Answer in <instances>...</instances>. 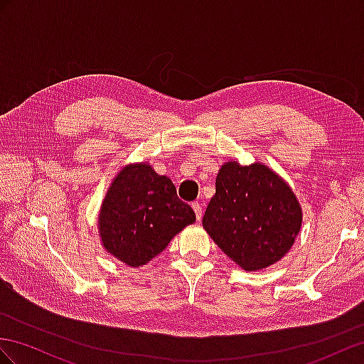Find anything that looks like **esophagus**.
Instances as JSON below:
<instances>
[{"label":"esophagus","instance_id":"obj_1","mask_svg":"<svg viewBox=\"0 0 364 364\" xmlns=\"http://www.w3.org/2000/svg\"><path fill=\"white\" fill-rule=\"evenodd\" d=\"M192 209L195 210V215H197V220L200 221V220H201V217H203V209H201V204H200L198 201L192 203Z\"/></svg>","mask_w":364,"mask_h":364}]
</instances>
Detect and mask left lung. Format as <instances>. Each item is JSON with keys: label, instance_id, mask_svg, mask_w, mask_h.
<instances>
[{"label": "left lung", "instance_id": "left-lung-1", "mask_svg": "<svg viewBox=\"0 0 364 364\" xmlns=\"http://www.w3.org/2000/svg\"><path fill=\"white\" fill-rule=\"evenodd\" d=\"M303 223L296 195L263 163L226 161L203 228L232 262L247 272L279 262L295 243Z\"/></svg>", "mask_w": 364, "mask_h": 364}]
</instances>
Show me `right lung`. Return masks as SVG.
<instances>
[{"instance_id":"right-lung-1","label":"right lung","mask_w":364,"mask_h":364,"mask_svg":"<svg viewBox=\"0 0 364 364\" xmlns=\"http://www.w3.org/2000/svg\"><path fill=\"white\" fill-rule=\"evenodd\" d=\"M195 223V212L176 197L169 176L149 163L127 164L112 180L98 215L106 252L129 267L147 264L171 240Z\"/></svg>"}]
</instances>
